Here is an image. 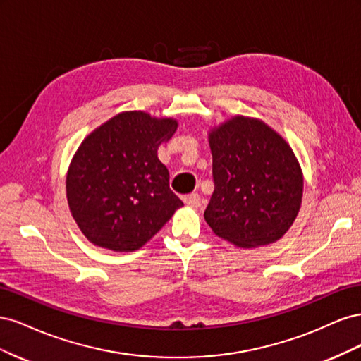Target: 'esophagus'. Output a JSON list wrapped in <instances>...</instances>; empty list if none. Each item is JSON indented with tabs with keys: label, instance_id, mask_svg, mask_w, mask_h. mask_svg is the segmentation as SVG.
Listing matches in <instances>:
<instances>
[{
	"label": "esophagus",
	"instance_id": "1",
	"mask_svg": "<svg viewBox=\"0 0 361 361\" xmlns=\"http://www.w3.org/2000/svg\"><path fill=\"white\" fill-rule=\"evenodd\" d=\"M183 202H185V204H188V206L199 207L200 206V195L195 194V192L188 194V195H185V197H183Z\"/></svg>",
	"mask_w": 361,
	"mask_h": 361
}]
</instances>
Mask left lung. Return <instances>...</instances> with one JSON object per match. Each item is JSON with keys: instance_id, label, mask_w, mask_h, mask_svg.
<instances>
[{"instance_id": "1", "label": "left lung", "mask_w": 361, "mask_h": 361, "mask_svg": "<svg viewBox=\"0 0 361 361\" xmlns=\"http://www.w3.org/2000/svg\"><path fill=\"white\" fill-rule=\"evenodd\" d=\"M214 194L204 220L241 248L276 243L298 215L302 173L290 146L259 118L235 116L209 133Z\"/></svg>"}]
</instances>
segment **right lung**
<instances>
[{
  "label": "right lung",
  "mask_w": 361,
  "mask_h": 361,
  "mask_svg": "<svg viewBox=\"0 0 361 361\" xmlns=\"http://www.w3.org/2000/svg\"><path fill=\"white\" fill-rule=\"evenodd\" d=\"M176 129L174 118L125 111L84 138L68 170L66 195L73 220L92 244L138 250L183 206L158 159L159 145Z\"/></svg>",
  "instance_id": "add662e5"
}]
</instances>
